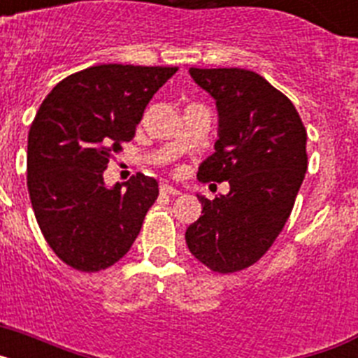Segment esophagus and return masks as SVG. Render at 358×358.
Returning <instances> with one entry per match:
<instances>
[{"label":"esophagus","mask_w":358,"mask_h":358,"mask_svg":"<svg viewBox=\"0 0 358 358\" xmlns=\"http://www.w3.org/2000/svg\"><path fill=\"white\" fill-rule=\"evenodd\" d=\"M161 194H164V195H179L181 194V192H179V189L177 188H173L172 185H161Z\"/></svg>","instance_id":"34e87169"}]
</instances>
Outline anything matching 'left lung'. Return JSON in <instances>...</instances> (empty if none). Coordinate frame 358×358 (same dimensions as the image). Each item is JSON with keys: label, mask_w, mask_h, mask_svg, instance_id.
Returning <instances> with one entry per match:
<instances>
[{"label": "left lung", "mask_w": 358, "mask_h": 358, "mask_svg": "<svg viewBox=\"0 0 358 358\" xmlns=\"http://www.w3.org/2000/svg\"><path fill=\"white\" fill-rule=\"evenodd\" d=\"M215 98L218 140L202 161V181L229 182L213 201L197 195L202 215L186 229L189 252L215 273L251 267L285 226L306 172V131L296 107L258 73L189 68Z\"/></svg>", "instance_id": "obj_1"}]
</instances>
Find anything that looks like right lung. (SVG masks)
I'll use <instances>...</instances> for the list:
<instances>
[{
	"label": "right lung",
	"mask_w": 358,
	"mask_h": 358,
	"mask_svg": "<svg viewBox=\"0 0 358 358\" xmlns=\"http://www.w3.org/2000/svg\"><path fill=\"white\" fill-rule=\"evenodd\" d=\"M177 68L91 66L50 91L28 132L27 179L37 224L59 258L96 273L123 258L140 235L159 186L136 173L107 188L113 152L131 141L143 110Z\"/></svg>",
	"instance_id": "add662e5"
}]
</instances>
